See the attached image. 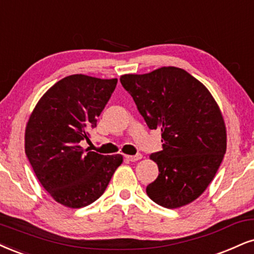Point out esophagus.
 Returning <instances> with one entry per match:
<instances>
[{
  "label": "esophagus",
  "instance_id": "obj_1",
  "mask_svg": "<svg viewBox=\"0 0 254 254\" xmlns=\"http://www.w3.org/2000/svg\"><path fill=\"white\" fill-rule=\"evenodd\" d=\"M141 158H142V155L140 154V153H136L135 155H126V160L132 161V162L140 160V159H141Z\"/></svg>",
  "mask_w": 254,
  "mask_h": 254
}]
</instances>
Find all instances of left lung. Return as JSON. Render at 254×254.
I'll return each instance as SVG.
<instances>
[{"instance_id":"obj_1","label":"left lung","mask_w":254,"mask_h":254,"mask_svg":"<svg viewBox=\"0 0 254 254\" xmlns=\"http://www.w3.org/2000/svg\"><path fill=\"white\" fill-rule=\"evenodd\" d=\"M120 82L149 129H161L162 151L151 154L159 175L147 195L166 208L192 202L213 180L226 152L224 119L213 96L177 67L122 75Z\"/></svg>"}]
</instances>
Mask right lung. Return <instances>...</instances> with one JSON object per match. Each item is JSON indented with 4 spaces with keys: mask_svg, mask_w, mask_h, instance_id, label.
<instances>
[{
    "mask_svg": "<svg viewBox=\"0 0 254 254\" xmlns=\"http://www.w3.org/2000/svg\"><path fill=\"white\" fill-rule=\"evenodd\" d=\"M118 80L76 74L56 82L30 115L26 155L37 179L56 201L80 208L98 200L122 162L82 149Z\"/></svg>",
    "mask_w": 254,
    "mask_h": 254,
    "instance_id": "add662e5",
    "label": "right lung"
}]
</instances>
